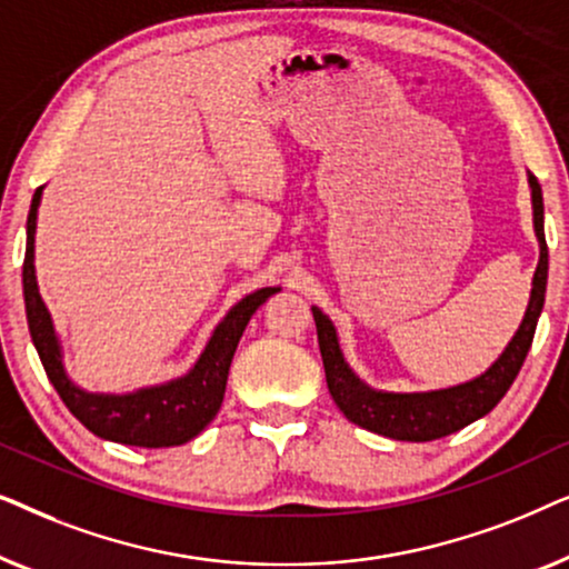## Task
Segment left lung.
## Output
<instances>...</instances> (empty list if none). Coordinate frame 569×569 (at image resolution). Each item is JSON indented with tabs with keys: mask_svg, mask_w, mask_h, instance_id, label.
Instances as JSON below:
<instances>
[{
	"mask_svg": "<svg viewBox=\"0 0 569 569\" xmlns=\"http://www.w3.org/2000/svg\"><path fill=\"white\" fill-rule=\"evenodd\" d=\"M528 186H531L533 230L536 238H539V267H536L533 274L531 300H528L523 321H520L510 345L505 347V352L473 380L440 388V391H376V388L365 386L347 365L339 347L337 329H333L329 316L323 310L313 308L326 383H329L331 399L345 411L349 422L393 440L427 442L446 438V435L458 432L466 425L477 422V419L489 415L500 403L502 396L508 393L512 380H516L520 368H523L528 349H531L536 323H539L543 308V295H547L549 274V248L547 238H543V197L533 173H528Z\"/></svg>",
	"mask_w": 569,
	"mask_h": 569,
	"instance_id": "obj_1",
	"label": "left lung"
}]
</instances>
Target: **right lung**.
<instances>
[{"label": "right lung", "instance_id": "1", "mask_svg": "<svg viewBox=\"0 0 569 569\" xmlns=\"http://www.w3.org/2000/svg\"><path fill=\"white\" fill-rule=\"evenodd\" d=\"M41 189H36L28 214V243L26 263H22V295H26V313L30 339L41 357L43 370L57 388L67 409L88 427L92 435L103 440L121 442V446L137 448H170L183 446L197 438L204 427L212 422L222 407L224 386L232 355L240 337H243L251 316L263 306L279 287H263L246 295L238 306L228 310V316L217 323L212 339L207 341L204 352L186 376L168 380L162 386L139 388L134 393H90L72 383L64 370V355L49 308L41 300L36 282V222L38 204H41Z\"/></svg>", "mask_w": 569, "mask_h": 569}]
</instances>
